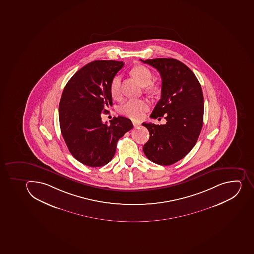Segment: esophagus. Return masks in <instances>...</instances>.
Wrapping results in <instances>:
<instances>
[{"instance_id": "obj_1", "label": "esophagus", "mask_w": 254, "mask_h": 254, "mask_svg": "<svg viewBox=\"0 0 254 254\" xmlns=\"http://www.w3.org/2000/svg\"><path fill=\"white\" fill-rule=\"evenodd\" d=\"M132 125H133V127L136 128V127H138V126H140V123H139V122H133V121H132Z\"/></svg>"}]
</instances>
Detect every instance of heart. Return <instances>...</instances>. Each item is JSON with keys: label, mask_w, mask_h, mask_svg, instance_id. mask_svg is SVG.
<instances>
[{"label": "heart", "mask_w": 254, "mask_h": 254, "mask_svg": "<svg viewBox=\"0 0 254 254\" xmlns=\"http://www.w3.org/2000/svg\"><path fill=\"white\" fill-rule=\"evenodd\" d=\"M131 74L142 86H149L152 82V73L149 68L142 65L133 67L131 69ZM121 82L122 77L120 75L115 76L112 80L110 92L113 97L117 98L121 94ZM148 89L154 90V87L149 86ZM149 106L150 104L146 99H128L122 103L120 107V112L131 119L139 120L143 117Z\"/></svg>", "instance_id": "obj_1"}]
</instances>
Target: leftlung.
Masks as SVG:
<instances>
[{"instance_id":"1","label":"left lung","mask_w":254,"mask_h":254,"mask_svg":"<svg viewBox=\"0 0 254 254\" xmlns=\"http://www.w3.org/2000/svg\"><path fill=\"white\" fill-rule=\"evenodd\" d=\"M159 71L161 99L150 117H165V125L142 123L150 138L143 146L148 159L159 165L177 163L190 152L201 132L204 99L201 84L186 64L173 58L140 59Z\"/></svg>"}]
</instances>
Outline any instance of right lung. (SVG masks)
<instances>
[{"label": "right lung", "mask_w": 254, "mask_h": 254, "mask_svg": "<svg viewBox=\"0 0 254 254\" xmlns=\"http://www.w3.org/2000/svg\"><path fill=\"white\" fill-rule=\"evenodd\" d=\"M123 62L94 61L68 80L59 104L61 131L71 155L89 167L112 160L117 141L132 128L130 120L113 117L103 123L101 113L113 105L110 85Z\"/></svg>", "instance_id": "right-lung-1"}]
</instances>
